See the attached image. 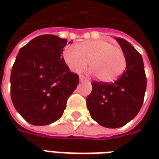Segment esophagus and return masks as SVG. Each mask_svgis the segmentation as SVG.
<instances>
[{
    "instance_id": "1",
    "label": "esophagus",
    "mask_w": 159,
    "mask_h": 159,
    "mask_svg": "<svg viewBox=\"0 0 159 159\" xmlns=\"http://www.w3.org/2000/svg\"><path fill=\"white\" fill-rule=\"evenodd\" d=\"M79 78L81 82H83V81H88V79H87L86 77H85L84 76H83V75H80Z\"/></svg>"
}]
</instances>
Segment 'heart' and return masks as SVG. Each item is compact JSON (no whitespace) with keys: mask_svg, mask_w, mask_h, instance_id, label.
<instances>
[{"mask_svg":"<svg viewBox=\"0 0 159 159\" xmlns=\"http://www.w3.org/2000/svg\"><path fill=\"white\" fill-rule=\"evenodd\" d=\"M63 59L74 72L82 71L89 61L91 71L104 83L118 78L126 68L124 52L107 40H89L77 44L76 48L66 47Z\"/></svg>","mask_w":159,"mask_h":159,"instance_id":"obj_1","label":"heart"}]
</instances>
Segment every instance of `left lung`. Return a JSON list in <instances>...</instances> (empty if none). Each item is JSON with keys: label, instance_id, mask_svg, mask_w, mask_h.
Instances as JSON below:
<instances>
[{"label": "left lung", "instance_id": "obj_1", "mask_svg": "<svg viewBox=\"0 0 159 159\" xmlns=\"http://www.w3.org/2000/svg\"><path fill=\"white\" fill-rule=\"evenodd\" d=\"M126 57L125 71L114 83L92 82L87 107L94 121L106 128H120L134 118L143 104L147 76L142 57L126 40L116 38Z\"/></svg>", "mask_w": 159, "mask_h": 159}]
</instances>
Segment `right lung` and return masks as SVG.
<instances>
[{
	"label": "right lung",
	"mask_w": 159,
	"mask_h": 159,
	"mask_svg": "<svg viewBox=\"0 0 159 159\" xmlns=\"http://www.w3.org/2000/svg\"><path fill=\"white\" fill-rule=\"evenodd\" d=\"M71 42H70V43ZM67 40L54 35L36 36L20 48L11 72V98L25 120L42 126L62 117L79 76L63 59Z\"/></svg>",
	"instance_id": "obj_1"
}]
</instances>
